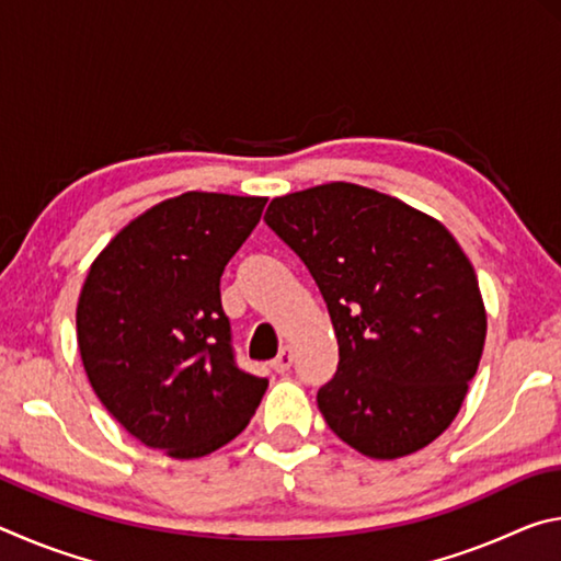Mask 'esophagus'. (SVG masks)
I'll return each instance as SVG.
<instances>
[{
  "instance_id": "esophagus-1",
  "label": "esophagus",
  "mask_w": 561,
  "mask_h": 561,
  "mask_svg": "<svg viewBox=\"0 0 561 561\" xmlns=\"http://www.w3.org/2000/svg\"><path fill=\"white\" fill-rule=\"evenodd\" d=\"M291 360H294V354H291V346H282V351L277 354V358L272 360V368L277 374H287L289 371V366H291Z\"/></svg>"
}]
</instances>
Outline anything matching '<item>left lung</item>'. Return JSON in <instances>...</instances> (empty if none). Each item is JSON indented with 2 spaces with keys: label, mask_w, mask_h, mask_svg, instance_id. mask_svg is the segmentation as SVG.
Returning <instances> with one entry per match:
<instances>
[{
  "label": "left lung",
  "mask_w": 561,
  "mask_h": 561,
  "mask_svg": "<svg viewBox=\"0 0 561 561\" xmlns=\"http://www.w3.org/2000/svg\"><path fill=\"white\" fill-rule=\"evenodd\" d=\"M264 220L307 264L334 324L339 368L317 396L329 428L374 460L431 445L458 415L488 334L458 240L354 183L274 197Z\"/></svg>",
  "instance_id": "1"
}]
</instances>
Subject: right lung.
Returning <instances> with one entry per match:
<instances>
[{
	"instance_id": "add662e5",
	"label": "right lung",
	"mask_w": 561,
	"mask_h": 561,
	"mask_svg": "<svg viewBox=\"0 0 561 561\" xmlns=\"http://www.w3.org/2000/svg\"><path fill=\"white\" fill-rule=\"evenodd\" d=\"M267 197L190 190L130 220L93 260L76 307L89 383L148 448L210 455L257 411L267 378L237 368L220 301L225 264Z\"/></svg>"
}]
</instances>
